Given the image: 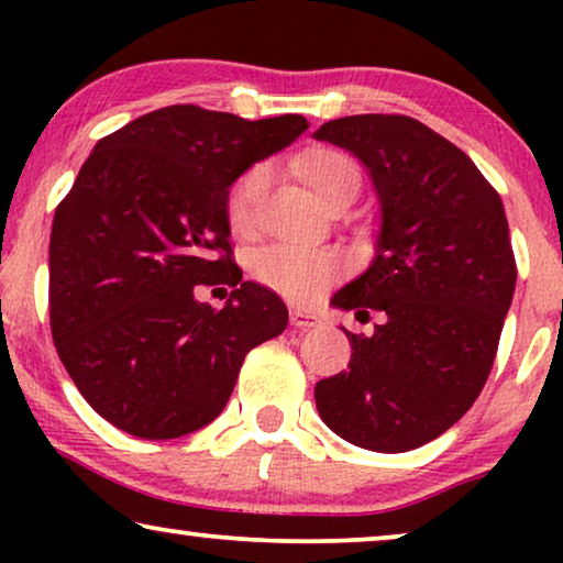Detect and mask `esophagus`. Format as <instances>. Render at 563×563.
Returning a JSON list of instances; mask_svg holds the SVG:
<instances>
[{"label":"esophagus","instance_id":"esophagus-1","mask_svg":"<svg viewBox=\"0 0 563 563\" xmlns=\"http://www.w3.org/2000/svg\"><path fill=\"white\" fill-rule=\"evenodd\" d=\"M289 318H291V325L299 328V330H312V328H320V325H322L320 314L307 312V310H299V307H297V310L289 312Z\"/></svg>","mask_w":563,"mask_h":563}]
</instances>
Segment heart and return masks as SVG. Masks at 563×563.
Masks as SVG:
<instances>
[{
	"label": "heart",
	"instance_id": "b5f03b06",
	"mask_svg": "<svg viewBox=\"0 0 563 563\" xmlns=\"http://www.w3.org/2000/svg\"><path fill=\"white\" fill-rule=\"evenodd\" d=\"M272 168L253 164L238 176L228 191L225 212L235 233H253L258 205L266 195ZM305 179L314 197L330 207L345 197L356 199L361 189L358 166L341 151H318L307 158ZM249 268L253 279L295 302H310L345 272V256L335 249H302L291 243H268L251 253Z\"/></svg>",
	"mask_w": 563,
	"mask_h": 563
}]
</instances>
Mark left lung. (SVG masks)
<instances>
[{
  "label": "left lung",
  "mask_w": 563,
  "mask_h": 563,
  "mask_svg": "<svg viewBox=\"0 0 563 563\" xmlns=\"http://www.w3.org/2000/svg\"><path fill=\"white\" fill-rule=\"evenodd\" d=\"M366 166L379 199L374 261L333 307L384 314L372 335L345 330L349 368L314 384L343 441L402 453L461 420L487 382L515 295L503 199L474 161L405 114H351L314 130Z\"/></svg>",
  "instance_id": "8db88e82"
}]
</instances>
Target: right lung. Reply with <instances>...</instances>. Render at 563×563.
I'll return each mask as SVG.
<instances>
[{"mask_svg": "<svg viewBox=\"0 0 563 563\" xmlns=\"http://www.w3.org/2000/svg\"><path fill=\"white\" fill-rule=\"evenodd\" d=\"M310 128L172 104L102 137L51 230V333L81 397L130 435L205 428L245 353L287 328L272 289L230 261L228 191ZM221 256L218 257L217 253ZM236 289L222 311L198 284Z\"/></svg>", "mask_w": 563, "mask_h": 563, "instance_id": "obj_1", "label": "right lung"}]
</instances>
